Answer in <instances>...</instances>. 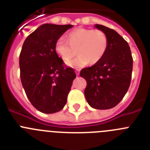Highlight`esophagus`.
Listing matches in <instances>:
<instances>
[{"label":"esophagus","mask_w":150,"mask_h":150,"mask_svg":"<svg viewBox=\"0 0 150 150\" xmlns=\"http://www.w3.org/2000/svg\"><path fill=\"white\" fill-rule=\"evenodd\" d=\"M79 72H80V71H79V70H77V69H76V71H75V73H76V76H79Z\"/></svg>","instance_id":"34e87169"}]
</instances>
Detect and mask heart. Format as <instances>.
I'll list each match as a JSON object with an SVG mask.
<instances>
[{
  "label": "heart",
  "mask_w": 150,
  "mask_h": 150,
  "mask_svg": "<svg viewBox=\"0 0 150 150\" xmlns=\"http://www.w3.org/2000/svg\"><path fill=\"white\" fill-rule=\"evenodd\" d=\"M108 40L104 31L98 29L78 28L69 33L67 40L60 38L55 42V50L58 55L66 62V64L75 68H81L88 63L95 64L105 54ZM80 55L68 61L76 54Z\"/></svg>",
  "instance_id": "obj_1"
}]
</instances>
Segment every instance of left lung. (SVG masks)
Masks as SVG:
<instances>
[{"mask_svg":"<svg viewBox=\"0 0 150 150\" xmlns=\"http://www.w3.org/2000/svg\"><path fill=\"white\" fill-rule=\"evenodd\" d=\"M95 28L104 31L108 46L101 59L82 69L80 76L86 80L85 97L95 109L107 110L117 105L129 88L132 79V52L128 43L116 30L101 25Z\"/></svg>","mask_w":150,"mask_h":150,"instance_id":"obj_1","label":"left lung"}]
</instances>
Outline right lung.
Here are the masks:
<instances>
[{"instance_id": "right-lung-1", "label": "right lung", "mask_w": 150, "mask_h": 150, "mask_svg": "<svg viewBox=\"0 0 150 150\" xmlns=\"http://www.w3.org/2000/svg\"><path fill=\"white\" fill-rule=\"evenodd\" d=\"M74 25L43 24L27 37L19 55L20 77L28 98L43 113L63 109L76 74L64 67L55 42Z\"/></svg>"}]
</instances>
